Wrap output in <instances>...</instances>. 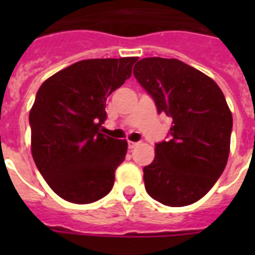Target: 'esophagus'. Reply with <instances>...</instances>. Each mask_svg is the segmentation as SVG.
Returning a JSON list of instances; mask_svg holds the SVG:
<instances>
[{
  "label": "esophagus",
  "instance_id": "obj_1",
  "mask_svg": "<svg viewBox=\"0 0 255 255\" xmlns=\"http://www.w3.org/2000/svg\"><path fill=\"white\" fill-rule=\"evenodd\" d=\"M139 144V141H128V148H129V149H133V148L137 147Z\"/></svg>",
  "mask_w": 255,
  "mask_h": 255
}]
</instances>
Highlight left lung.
<instances>
[{
  "label": "left lung",
  "mask_w": 255,
  "mask_h": 255,
  "mask_svg": "<svg viewBox=\"0 0 255 255\" xmlns=\"http://www.w3.org/2000/svg\"><path fill=\"white\" fill-rule=\"evenodd\" d=\"M159 114L172 118L169 139L144 167L145 190L168 206L204 197L228 163L233 118L217 83L178 59L144 58L133 67Z\"/></svg>",
  "instance_id": "8db88e82"
}]
</instances>
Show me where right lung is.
Returning a JSON list of instances; mask_svg holds the SVG:
<instances>
[{
    "label": "right lung",
    "instance_id": "right-lung-1",
    "mask_svg": "<svg viewBox=\"0 0 255 255\" xmlns=\"http://www.w3.org/2000/svg\"><path fill=\"white\" fill-rule=\"evenodd\" d=\"M136 57L86 59L42 83L29 114L31 155L55 193L90 204L111 192L126 140L102 133L106 99L131 77Z\"/></svg>",
    "mask_w": 255,
    "mask_h": 255
}]
</instances>
